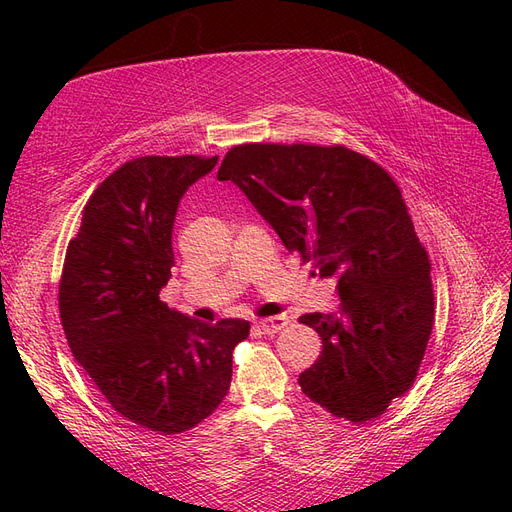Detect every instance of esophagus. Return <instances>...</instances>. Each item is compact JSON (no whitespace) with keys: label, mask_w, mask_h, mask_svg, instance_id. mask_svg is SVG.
<instances>
[{"label":"esophagus","mask_w":512,"mask_h":512,"mask_svg":"<svg viewBox=\"0 0 512 512\" xmlns=\"http://www.w3.org/2000/svg\"><path fill=\"white\" fill-rule=\"evenodd\" d=\"M288 324V318L286 316H273V318H265V320H258L256 327L267 333V335H273V333H280L284 327Z\"/></svg>","instance_id":"esophagus-1"}]
</instances>
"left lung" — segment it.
I'll return each mask as SVG.
<instances>
[{
	"label": "left lung",
	"instance_id": "1",
	"mask_svg": "<svg viewBox=\"0 0 512 512\" xmlns=\"http://www.w3.org/2000/svg\"><path fill=\"white\" fill-rule=\"evenodd\" d=\"M320 277L335 314H303L322 339L301 391L337 418L365 423L404 395L433 327L431 265L386 170L344 145L232 147L218 170Z\"/></svg>",
	"mask_w": 512,
	"mask_h": 512
}]
</instances>
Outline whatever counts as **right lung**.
I'll use <instances>...</instances> for the list:
<instances>
[{
  "label": "right lung",
  "instance_id": "right-lung-1",
  "mask_svg": "<svg viewBox=\"0 0 512 512\" xmlns=\"http://www.w3.org/2000/svg\"><path fill=\"white\" fill-rule=\"evenodd\" d=\"M218 156H143L108 175L83 209L59 282L61 327L121 416L164 436L196 427L230 389L232 350L250 322L205 324L160 290L175 267L179 200Z\"/></svg>",
  "mask_w": 512,
  "mask_h": 512
}]
</instances>
